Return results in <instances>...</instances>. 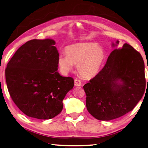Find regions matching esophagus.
Returning <instances> with one entry per match:
<instances>
[{"label":"esophagus","mask_w":148,"mask_h":148,"mask_svg":"<svg viewBox=\"0 0 148 148\" xmlns=\"http://www.w3.org/2000/svg\"><path fill=\"white\" fill-rule=\"evenodd\" d=\"M74 85L76 86H80L81 85H82V82H81V81L79 79H74Z\"/></svg>","instance_id":"obj_1"}]
</instances>
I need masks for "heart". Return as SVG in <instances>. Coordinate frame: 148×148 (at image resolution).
Instances as JSON below:
<instances>
[{"label":"heart","mask_w":148,"mask_h":148,"mask_svg":"<svg viewBox=\"0 0 148 148\" xmlns=\"http://www.w3.org/2000/svg\"><path fill=\"white\" fill-rule=\"evenodd\" d=\"M66 54H60L58 64L61 71L66 74L77 65V71L80 76L91 79L99 73L105 63L106 54L102 48L96 43H79L67 46Z\"/></svg>","instance_id":"heart-1"}]
</instances>
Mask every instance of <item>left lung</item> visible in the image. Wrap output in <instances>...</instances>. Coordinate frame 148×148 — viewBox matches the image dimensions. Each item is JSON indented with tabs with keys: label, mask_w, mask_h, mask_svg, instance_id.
<instances>
[{
	"label": "left lung",
	"mask_w": 148,
	"mask_h": 148,
	"mask_svg": "<svg viewBox=\"0 0 148 148\" xmlns=\"http://www.w3.org/2000/svg\"><path fill=\"white\" fill-rule=\"evenodd\" d=\"M119 43V40L115 44L112 43V47ZM145 87L143 57L131 45L124 43L112 52L99 73L83 86L86 108L98 120L117 119L134 108Z\"/></svg>",
	"instance_id": "left-lung-1"
}]
</instances>
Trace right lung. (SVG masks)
<instances>
[{
    "label": "right lung",
    "instance_id": "right-lung-1",
    "mask_svg": "<svg viewBox=\"0 0 148 148\" xmlns=\"http://www.w3.org/2000/svg\"><path fill=\"white\" fill-rule=\"evenodd\" d=\"M52 39L31 40L8 63L5 80L14 104L24 114L50 119L62 112L63 100L74 87V79L58 72L59 53Z\"/></svg>",
    "mask_w": 148,
    "mask_h": 148
}]
</instances>
